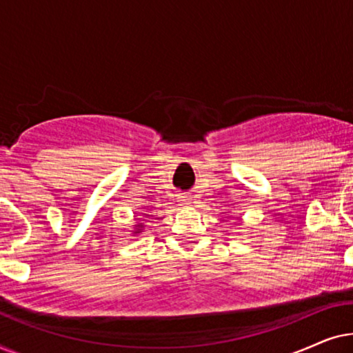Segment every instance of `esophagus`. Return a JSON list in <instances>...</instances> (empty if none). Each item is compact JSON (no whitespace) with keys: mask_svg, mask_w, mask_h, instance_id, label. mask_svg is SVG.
<instances>
[{"mask_svg":"<svg viewBox=\"0 0 353 353\" xmlns=\"http://www.w3.org/2000/svg\"><path fill=\"white\" fill-rule=\"evenodd\" d=\"M180 202L181 204H190V199H188V197H181Z\"/></svg>","mask_w":353,"mask_h":353,"instance_id":"obj_1","label":"esophagus"}]
</instances>
